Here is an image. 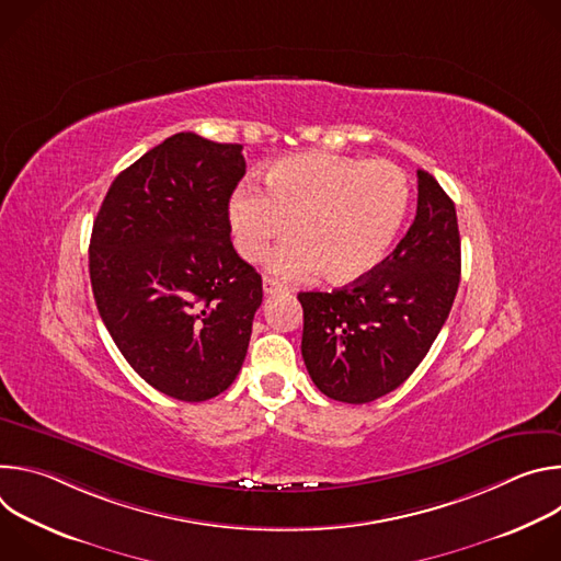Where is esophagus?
<instances>
[{
    "label": "esophagus",
    "instance_id": "1",
    "mask_svg": "<svg viewBox=\"0 0 561 561\" xmlns=\"http://www.w3.org/2000/svg\"><path fill=\"white\" fill-rule=\"evenodd\" d=\"M284 290H286L284 284H279V282L273 279V277H264V293H266V295H277V293H284Z\"/></svg>",
    "mask_w": 561,
    "mask_h": 561
}]
</instances>
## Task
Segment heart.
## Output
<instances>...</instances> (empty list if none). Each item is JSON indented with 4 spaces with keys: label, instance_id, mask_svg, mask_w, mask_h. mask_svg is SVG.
Returning <instances> with one entry per match:
<instances>
[{
    "label": "heart",
    "instance_id": "obj_1",
    "mask_svg": "<svg viewBox=\"0 0 561 561\" xmlns=\"http://www.w3.org/2000/svg\"><path fill=\"white\" fill-rule=\"evenodd\" d=\"M266 195L239 188L228 208L234 247L257 262L271 242L295 232L268 255L282 279H306L327 268V279L351 284L388 255L409 210L407 173L388 159L359 162L331 152H299L273 162Z\"/></svg>",
    "mask_w": 561,
    "mask_h": 561
}]
</instances>
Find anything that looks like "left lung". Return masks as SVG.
<instances>
[{"label": "left lung", "instance_id": "left-lung-1", "mask_svg": "<svg viewBox=\"0 0 561 561\" xmlns=\"http://www.w3.org/2000/svg\"><path fill=\"white\" fill-rule=\"evenodd\" d=\"M459 273L455 204L433 175L417 171V215L397 249L351 286L297 295L301 355L314 386L346 404H368L402 386L448 319Z\"/></svg>", "mask_w": 561, "mask_h": 561}]
</instances>
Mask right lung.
Segmentation results:
<instances>
[{"label":"right lung","mask_w":561,"mask_h":561,"mask_svg":"<svg viewBox=\"0 0 561 561\" xmlns=\"http://www.w3.org/2000/svg\"><path fill=\"white\" fill-rule=\"evenodd\" d=\"M239 144L178 133L111 184L89 268L102 322L133 370L180 402L224 392L244 364L262 275L230 242Z\"/></svg>","instance_id":"obj_1"}]
</instances>
